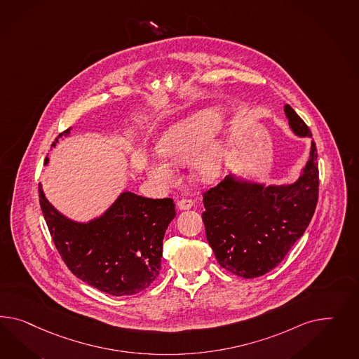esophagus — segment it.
I'll return each mask as SVG.
<instances>
[{
	"mask_svg": "<svg viewBox=\"0 0 359 359\" xmlns=\"http://www.w3.org/2000/svg\"><path fill=\"white\" fill-rule=\"evenodd\" d=\"M192 206H194V201H192L191 198H182V200L177 201V208H179L180 210H188V209H191Z\"/></svg>",
	"mask_w": 359,
	"mask_h": 359,
	"instance_id": "esophagus-1",
	"label": "esophagus"
}]
</instances>
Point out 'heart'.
<instances>
[{
  "label": "heart",
  "mask_w": 359,
  "mask_h": 359,
  "mask_svg": "<svg viewBox=\"0 0 359 359\" xmlns=\"http://www.w3.org/2000/svg\"><path fill=\"white\" fill-rule=\"evenodd\" d=\"M222 123V114L215 108H209L170 126L158 141V151L161 155L147 156L145 159L147 175L161 187L175 184L177 176L168 161L176 165L191 162L221 129ZM223 165L224 151L219 146H209L194 158V174L203 182H212L221 175Z\"/></svg>",
  "instance_id": "obj_1"
}]
</instances>
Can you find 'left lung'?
Segmentation results:
<instances>
[{"label":"left lung","mask_w":359,"mask_h":359,"mask_svg":"<svg viewBox=\"0 0 359 359\" xmlns=\"http://www.w3.org/2000/svg\"><path fill=\"white\" fill-rule=\"evenodd\" d=\"M285 114L297 136H311L306 123L289 104ZM319 197L315 142L299 179L286 185L251 183L227 175L204 192L203 221L218 264L243 278L271 271L301 238Z\"/></svg>","instance_id":"obj_1"}]
</instances>
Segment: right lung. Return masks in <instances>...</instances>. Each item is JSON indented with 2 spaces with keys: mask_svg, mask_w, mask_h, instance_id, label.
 <instances>
[{
  "mask_svg": "<svg viewBox=\"0 0 359 359\" xmlns=\"http://www.w3.org/2000/svg\"><path fill=\"white\" fill-rule=\"evenodd\" d=\"M69 133L70 128L57 138ZM39 198L58 253L79 280L115 297L133 295L155 281L161 271L165 230L176 214L172 198L153 200L123 192L106 213L88 223L74 222L58 213L41 184Z\"/></svg>",
  "mask_w": 359,
  "mask_h": 359,
  "instance_id": "1",
  "label": "right lung"
}]
</instances>
